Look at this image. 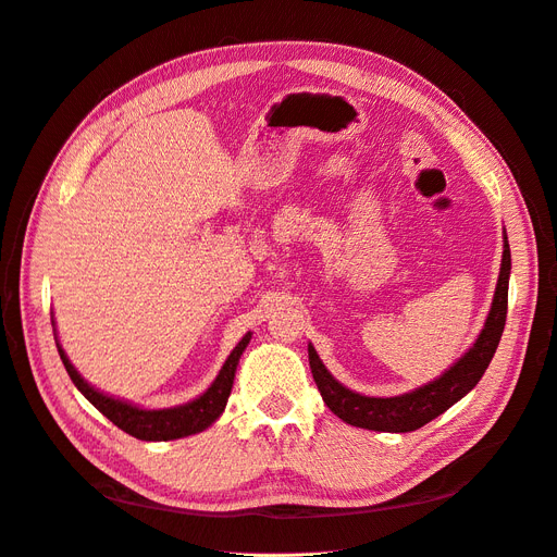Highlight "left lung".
Segmentation results:
<instances>
[{
	"mask_svg": "<svg viewBox=\"0 0 557 557\" xmlns=\"http://www.w3.org/2000/svg\"><path fill=\"white\" fill-rule=\"evenodd\" d=\"M509 276L511 250L507 242V232H504V252L497 288L493 297V307L487 311L479 339L458 362H453V367H448L440 379L420 385L411 393L395 397H367L360 393H352L327 372V367L318 358L315 348L309 344L311 374L320 395H323V401L327 404V409L334 416H339L348 425L374 432H413L430 423L436 416H442L481 381L487 364H491L495 356L504 332V323H507Z\"/></svg>",
	"mask_w": 557,
	"mask_h": 557,
	"instance_id": "1",
	"label": "left lung"
}]
</instances>
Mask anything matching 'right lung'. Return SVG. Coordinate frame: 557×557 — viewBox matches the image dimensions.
<instances>
[{"label":"right lung","instance_id":"obj_1","mask_svg":"<svg viewBox=\"0 0 557 557\" xmlns=\"http://www.w3.org/2000/svg\"><path fill=\"white\" fill-rule=\"evenodd\" d=\"M50 323L55 325V318H50ZM250 336L252 334L246 332L244 339L234 346L225 364L221 367V372H218V376L205 393L188 404H178V407H170V409H144V407H137V404H129L125 399H117L102 391H97L95 385H90L76 372L72 360L66 358L64 348L58 342V332H55V344H58L60 360L66 369V374H70V379L74 381V385L97 411H102L111 420L113 425H117L132 436H137L141 442H172V440H181V436L205 432L209 425L215 423L218 418H221V413L225 411L227 397L232 393L234 372H237L239 358L246 350Z\"/></svg>","mask_w":557,"mask_h":557}]
</instances>
